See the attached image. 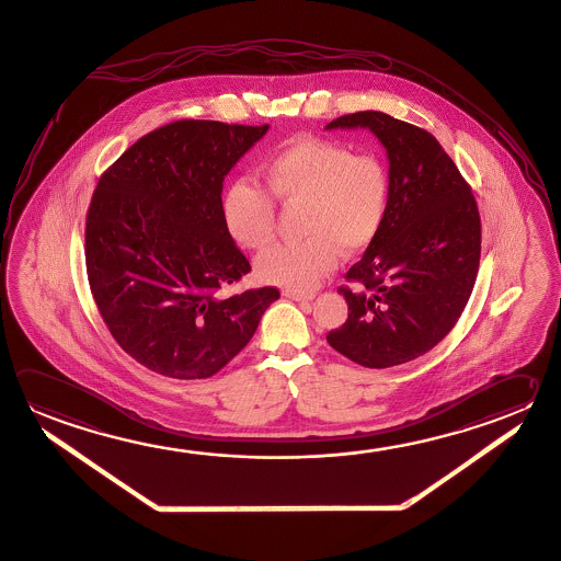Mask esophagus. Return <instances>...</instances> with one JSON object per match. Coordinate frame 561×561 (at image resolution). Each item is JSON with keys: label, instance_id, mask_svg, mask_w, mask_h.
Returning <instances> with one entry per match:
<instances>
[{"label": "esophagus", "instance_id": "obj_1", "mask_svg": "<svg viewBox=\"0 0 561 561\" xmlns=\"http://www.w3.org/2000/svg\"><path fill=\"white\" fill-rule=\"evenodd\" d=\"M283 295L286 298H293L296 302H308V300H312L314 295H308V293H296V290H283Z\"/></svg>", "mask_w": 561, "mask_h": 561}]
</instances>
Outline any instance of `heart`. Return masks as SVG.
I'll use <instances>...</instances> for the list:
<instances>
[{"mask_svg":"<svg viewBox=\"0 0 561 561\" xmlns=\"http://www.w3.org/2000/svg\"><path fill=\"white\" fill-rule=\"evenodd\" d=\"M266 194L234 182L224 199L225 224L244 249L261 251L275 239L276 204L298 207L305 239L276 244L256 259L266 285L305 293L336 266L340 249L356 253L376 239L388 217L391 180L376 153H356L346 144L300 136L261 163Z\"/></svg>","mask_w":561,"mask_h":561,"instance_id":"b5f03b06","label":"heart"}]
</instances>
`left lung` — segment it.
I'll return each mask as SVG.
<instances>
[{"label": "left lung", "instance_id": "1", "mask_svg": "<svg viewBox=\"0 0 561 561\" xmlns=\"http://www.w3.org/2000/svg\"><path fill=\"white\" fill-rule=\"evenodd\" d=\"M369 128L389 158L388 217L337 290L347 320L328 344L359 366L408 364L455 328L477 283L480 215L437 138L386 113L344 114L327 128Z\"/></svg>", "mask_w": 561, "mask_h": 561}]
</instances>
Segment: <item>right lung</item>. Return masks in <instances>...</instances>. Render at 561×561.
<instances>
[{
	"label": "right lung",
	"instance_id": "add662e5",
	"mask_svg": "<svg viewBox=\"0 0 561 561\" xmlns=\"http://www.w3.org/2000/svg\"><path fill=\"white\" fill-rule=\"evenodd\" d=\"M266 130L163 124L94 187L84 225L92 298L116 344L160 376H215L280 296L275 286L219 295L251 271L225 224V175Z\"/></svg>",
	"mask_w": 561,
	"mask_h": 561
}]
</instances>
